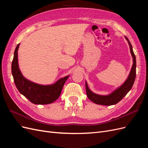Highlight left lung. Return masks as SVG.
Wrapping results in <instances>:
<instances>
[{
	"label": "left lung",
	"mask_w": 148,
	"mask_h": 148,
	"mask_svg": "<svg viewBox=\"0 0 148 148\" xmlns=\"http://www.w3.org/2000/svg\"><path fill=\"white\" fill-rule=\"evenodd\" d=\"M125 38L129 45L130 53L133 58V65H132L128 77L124 81V83L108 95H99L93 92L89 88L88 83L86 81V90L88 97L96 104L106 106L115 105L124 97V96L129 92L133 86L136 77V57L129 40L126 37H125Z\"/></svg>",
	"instance_id": "left-lung-1"
}]
</instances>
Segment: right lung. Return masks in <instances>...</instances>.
Wrapping results in <instances>:
<instances>
[{"label":"right lung","instance_id":"obj_1","mask_svg":"<svg viewBox=\"0 0 148 148\" xmlns=\"http://www.w3.org/2000/svg\"><path fill=\"white\" fill-rule=\"evenodd\" d=\"M19 47V43L15 48L12 64V73L18 90L34 104L52 103L59 97L63 86L70 75L59 79L54 84L48 85L39 84L26 79L19 67L18 58Z\"/></svg>","mask_w":148,"mask_h":148}]
</instances>
